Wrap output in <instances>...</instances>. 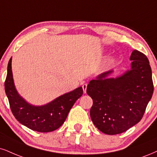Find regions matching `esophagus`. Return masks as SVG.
Listing matches in <instances>:
<instances>
[{"instance_id": "obj_1", "label": "esophagus", "mask_w": 157, "mask_h": 157, "mask_svg": "<svg viewBox=\"0 0 157 157\" xmlns=\"http://www.w3.org/2000/svg\"><path fill=\"white\" fill-rule=\"evenodd\" d=\"M82 88H83V90H84V93H86V88H87V84H83L82 85Z\"/></svg>"}]
</instances>
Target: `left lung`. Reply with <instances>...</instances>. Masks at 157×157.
Returning <instances> with one entry per match:
<instances>
[{"instance_id": "1", "label": "left lung", "mask_w": 157, "mask_h": 157, "mask_svg": "<svg viewBox=\"0 0 157 157\" xmlns=\"http://www.w3.org/2000/svg\"><path fill=\"white\" fill-rule=\"evenodd\" d=\"M130 69L116 78L113 70L89 83L86 93L92 98L90 117L95 127L107 135L122 133L142 119L154 92L151 68L144 54L134 50Z\"/></svg>"}]
</instances>
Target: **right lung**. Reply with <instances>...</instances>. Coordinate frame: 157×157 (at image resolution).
Returning <instances> with one entry per match:
<instances>
[{"label": "right lung", "mask_w": 157, "mask_h": 157, "mask_svg": "<svg viewBox=\"0 0 157 157\" xmlns=\"http://www.w3.org/2000/svg\"><path fill=\"white\" fill-rule=\"evenodd\" d=\"M11 59L12 57L8 64L5 92L13 115L19 123L37 132H49L59 128L75 101L83 94L82 86L59 96L45 105H34L27 102L15 87Z\"/></svg>", "instance_id": "obj_1"}]
</instances>
